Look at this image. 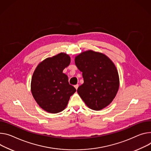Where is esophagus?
I'll return each mask as SVG.
<instances>
[{
    "instance_id": "34e87169",
    "label": "esophagus",
    "mask_w": 151,
    "mask_h": 151,
    "mask_svg": "<svg viewBox=\"0 0 151 151\" xmlns=\"http://www.w3.org/2000/svg\"><path fill=\"white\" fill-rule=\"evenodd\" d=\"M74 87H75V88L77 90V89H78V87H79V85H78V84H76V85H75Z\"/></svg>"
}]
</instances>
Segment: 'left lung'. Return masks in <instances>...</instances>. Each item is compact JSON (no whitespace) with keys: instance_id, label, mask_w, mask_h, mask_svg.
I'll return each instance as SVG.
<instances>
[{"instance_id":"obj_1","label":"left lung","mask_w":151,"mask_h":151,"mask_svg":"<svg viewBox=\"0 0 151 151\" xmlns=\"http://www.w3.org/2000/svg\"><path fill=\"white\" fill-rule=\"evenodd\" d=\"M83 72L84 83L77 92L88 107L99 111L110 104L119 87V77L114 64L105 55L87 50L75 57Z\"/></svg>"}]
</instances>
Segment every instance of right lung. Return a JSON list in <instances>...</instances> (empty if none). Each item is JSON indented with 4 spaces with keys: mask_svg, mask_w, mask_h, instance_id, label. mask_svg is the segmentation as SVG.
I'll list each match as a JSON object with an SVG mask.
<instances>
[{
    "mask_svg": "<svg viewBox=\"0 0 151 151\" xmlns=\"http://www.w3.org/2000/svg\"><path fill=\"white\" fill-rule=\"evenodd\" d=\"M70 63L67 54L60 53L41 62L33 73L31 88L38 105L50 113L65 108L71 96L76 91L70 85L63 70Z\"/></svg>",
    "mask_w": 151,
    "mask_h": 151,
    "instance_id": "right-lung-1",
    "label": "right lung"
}]
</instances>
